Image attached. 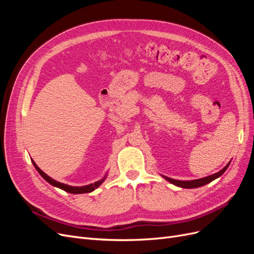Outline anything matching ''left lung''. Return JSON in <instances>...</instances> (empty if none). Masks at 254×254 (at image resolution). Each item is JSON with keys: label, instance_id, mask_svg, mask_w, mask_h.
Here are the masks:
<instances>
[{"label": "left lung", "instance_id": "1", "mask_svg": "<svg viewBox=\"0 0 254 254\" xmlns=\"http://www.w3.org/2000/svg\"><path fill=\"white\" fill-rule=\"evenodd\" d=\"M230 162H231V161H230ZM230 162L224 168H222L221 171H219L218 173L213 174L211 176L204 177V178H200V179L184 181V180H176V179L170 178V177H166V176H162V177H163L165 180H167L168 182H171L172 184H174V186H177V187H179V188H183V189H196V188L203 187V186H205V184L212 182L215 179H217L218 177H220L222 174H224L227 171V168L230 165Z\"/></svg>", "mask_w": 254, "mask_h": 254}]
</instances>
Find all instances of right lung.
Wrapping results in <instances>:
<instances>
[{
  "instance_id": "right-lung-1",
  "label": "right lung",
  "mask_w": 254,
  "mask_h": 254,
  "mask_svg": "<svg viewBox=\"0 0 254 254\" xmlns=\"http://www.w3.org/2000/svg\"><path fill=\"white\" fill-rule=\"evenodd\" d=\"M32 162L35 166V168L37 170V172L39 173L41 175L42 178L49 182L50 184H52L53 187H56L58 189H61L64 190L65 191H67V193H71V194H84V193H91V191H93L95 189H97L101 184L106 180L107 178V175L104 177V178H102L101 180H98L94 183H91V184H88V186H83V187H71L68 186V184H64V183H61V182H58L56 180H54L53 178H51L50 176H48L47 174H45L44 172H42L39 167H38V165L34 162V160L32 159Z\"/></svg>"
}]
</instances>
